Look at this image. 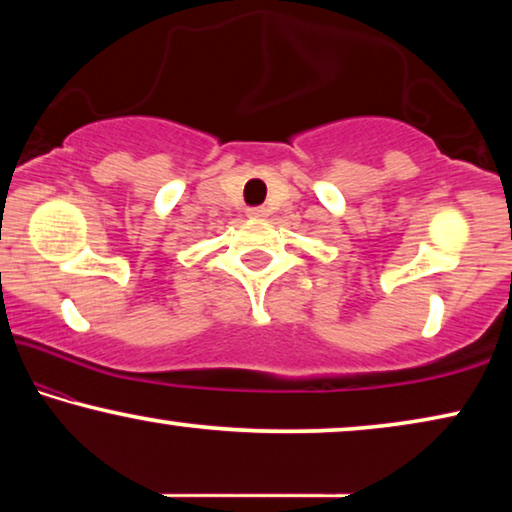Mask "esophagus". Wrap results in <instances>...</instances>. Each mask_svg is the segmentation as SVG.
<instances>
[{"label":"esophagus","instance_id":"1","mask_svg":"<svg viewBox=\"0 0 512 512\" xmlns=\"http://www.w3.org/2000/svg\"><path fill=\"white\" fill-rule=\"evenodd\" d=\"M247 214L251 219H261V216H265V207H249Z\"/></svg>","mask_w":512,"mask_h":512}]
</instances>
